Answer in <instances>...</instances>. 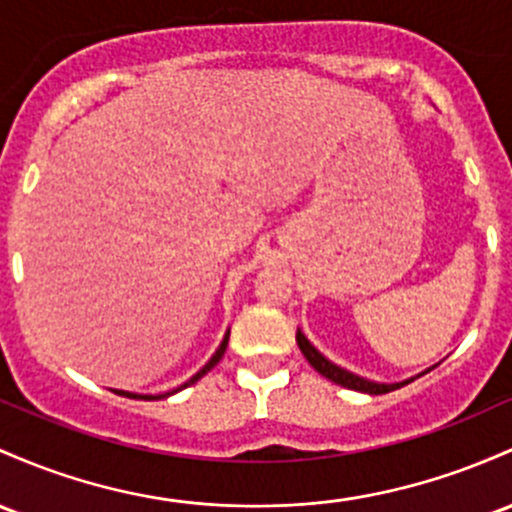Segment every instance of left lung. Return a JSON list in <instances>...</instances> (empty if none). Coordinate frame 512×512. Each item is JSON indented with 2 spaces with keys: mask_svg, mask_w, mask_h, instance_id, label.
Returning a JSON list of instances; mask_svg holds the SVG:
<instances>
[{
  "mask_svg": "<svg viewBox=\"0 0 512 512\" xmlns=\"http://www.w3.org/2000/svg\"><path fill=\"white\" fill-rule=\"evenodd\" d=\"M296 342H299V347H301L303 357L308 359V364H311V367L316 369L318 374H323L325 379L335 381V384L345 386V389H352V391H364V393H374V396H376V393H389V391L401 389V386L411 384V381H401V384H374V381L362 379V376H357V374L347 372V369H340L338 364H333V362H330V359H325L323 355H320V352L316 350V347H313L311 342L306 340V335H303L301 330H299V333H296Z\"/></svg>",
  "mask_w": 512,
  "mask_h": 512,
  "instance_id": "left-lung-1",
  "label": "left lung"
}]
</instances>
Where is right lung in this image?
Wrapping results in <instances>:
<instances>
[{"instance_id":"add662e5","label":"right lung","mask_w":512,"mask_h":512,"mask_svg":"<svg viewBox=\"0 0 512 512\" xmlns=\"http://www.w3.org/2000/svg\"><path fill=\"white\" fill-rule=\"evenodd\" d=\"M228 335H230V333H226V338H223V342H221V345H218L216 355H213V357L209 359V364H206V367H204V369H199V372H196V374L192 376V379H189V381H187V384H182V386H179V389H177V391H182V389H187V386H192V384H196V381H199V379H201V376H204L206 372H211V369H213V367H216V364H218V362H221L223 352H226V347H228ZM177 391H170V393H177ZM114 393H121V396H128V398H145V401H153V398H167V396H170V393H165V396H140V393H128V391H114Z\"/></svg>"}]
</instances>
